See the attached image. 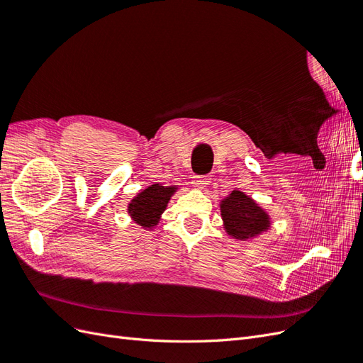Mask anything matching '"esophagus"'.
Masks as SVG:
<instances>
[{
  "label": "esophagus",
  "mask_w": 363,
  "mask_h": 363,
  "mask_svg": "<svg viewBox=\"0 0 363 363\" xmlns=\"http://www.w3.org/2000/svg\"><path fill=\"white\" fill-rule=\"evenodd\" d=\"M194 186L195 188H199V189H204L206 186L211 183V177H208V175H195L194 177Z\"/></svg>",
  "instance_id": "34e87169"
}]
</instances>
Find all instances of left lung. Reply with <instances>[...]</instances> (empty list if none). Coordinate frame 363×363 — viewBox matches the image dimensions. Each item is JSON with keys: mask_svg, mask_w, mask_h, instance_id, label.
I'll return each mask as SVG.
<instances>
[{"mask_svg": "<svg viewBox=\"0 0 363 363\" xmlns=\"http://www.w3.org/2000/svg\"><path fill=\"white\" fill-rule=\"evenodd\" d=\"M221 215L228 235L236 239H248L269 227V218L244 192L233 191L223 200Z\"/></svg>", "mask_w": 363, "mask_h": 363, "instance_id": "left-lung-1", "label": "left lung"}]
</instances>
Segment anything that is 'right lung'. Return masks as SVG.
Returning a JSON list of instances; mask_svg holds the SVG:
<instances>
[{
  "instance_id": "1",
  "label": "right lung",
  "mask_w": 363,
  "mask_h": 363,
  "mask_svg": "<svg viewBox=\"0 0 363 363\" xmlns=\"http://www.w3.org/2000/svg\"><path fill=\"white\" fill-rule=\"evenodd\" d=\"M177 188H164L160 184H151L150 188L142 191L135 196L133 201L128 204V213L135 221L145 227H155L159 221L160 213L167 208L171 195Z\"/></svg>"
}]
</instances>
